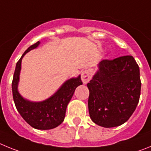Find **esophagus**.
Listing matches in <instances>:
<instances>
[{
    "label": "esophagus",
    "mask_w": 151,
    "mask_h": 151,
    "mask_svg": "<svg viewBox=\"0 0 151 151\" xmlns=\"http://www.w3.org/2000/svg\"><path fill=\"white\" fill-rule=\"evenodd\" d=\"M92 72L91 69H85L82 73V81L83 84H87L91 78Z\"/></svg>",
    "instance_id": "1"
}]
</instances>
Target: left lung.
I'll list each match as a JSON object with an SVG mask.
<instances>
[{"instance_id":"1","label":"left lung","mask_w":151,"mask_h":151,"mask_svg":"<svg viewBox=\"0 0 151 151\" xmlns=\"http://www.w3.org/2000/svg\"><path fill=\"white\" fill-rule=\"evenodd\" d=\"M88 83L91 120L104 128L116 127L130 118L141 94L139 66L132 56L104 60Z\"/></svg>"}]
</instances>
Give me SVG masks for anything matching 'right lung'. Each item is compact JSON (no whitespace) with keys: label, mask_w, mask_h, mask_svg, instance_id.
Instances as JSON below:
<instances>
[{"label":"right lung","mask_w":151,"mask_h":151,"mask_svg":"<svg viewBox=\"0 0 151 151\" xmlns=\"http://www.w3.org/2000/svg\"><path fill=\"white\" fill-rule=\"evenodd\" d=\"M39 45L40 41H38L29 47L17 62L12 82V91L16 107L24 120L34 129L48 130L57 127L63 122L68 104L76 88L82 85V82L79 75L76 78L66 80L53 95L45 101L35 102L24 98L18 91L22 60L28 52L38 47Z\"/></svg>","instance_id":"obj_1"}]
</instances>
